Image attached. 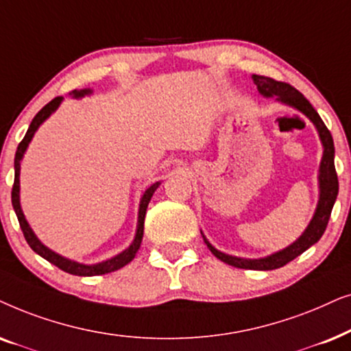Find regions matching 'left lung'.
Returning <instances> with one entry per match:
<instances>
[{
    "mask_svg": "<svg viewBox=\"0 0 351 351\" xmlns=\"http://www.w3.org/2000/svg\"><path fill=\"white\" fill-rule=\"evenodd\" d=\"M252 80L256 85V90L263 97H274L278 102H282L289 107L302 112L308 120L315 125L317 134H319L321 144H322V157L319 163V171H317V186H319V199H317V205L313 215L311 221L308 223L305 231L302 232V236L298 237L295 242H292L291 245H287L286 249L274 252V254L261 256V258H241V256L228 255L224 252L215 249L210 244L207 237L204 236V232L200 231V234L204 237V242L207 244L210 252L217 256L218 260L224 261V263L236 266V268L242 269H258V271H269L281 268V266L287 265L289 261L297 258L298 255H302L303 252L310 249L313 244H316L321 239V236L324 234L326 226L330 218V212L335 204L339 194V180L337 173H335L334 165V141L332 134L328 128H326L324 121L321 120V117L315 110V107L310 104V101L302 95L300 91H297L295 88L284 82H276L269 77H263V75H252Z\"/></svg>",
    "mask_w": 351,
    "mask_h": 351,
    "instance_id": "8db88e82",
    "label": "left lung"
}]
</instances>
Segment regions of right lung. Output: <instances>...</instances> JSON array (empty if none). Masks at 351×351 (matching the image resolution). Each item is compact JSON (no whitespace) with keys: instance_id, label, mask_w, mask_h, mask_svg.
Listing matches in <instances>:
<instances>
[{"instance_id":"add662e5","label":"right lung","mask_w":351,"mask_h":351,"mask_svg":"<svg viewBox=\"0 0 351 351\" xmlns=\"http://www.w3.org/2000/svg\"><path fill=\"white\" fill-rule=\"evenodd\" d=\"M91 93H93V90H90V88H85V90H73L72 93H69V95L72 97H77V99H80V97L91 95ZM62 101H64V97L60 96V97H54L53 101L48 102V104H46L43 109H41L38 114L34 117L29 130H27L25 136H23L21 144L17 146L16 157H14V186H12V194H11L12 207H14V212H16V215H17L19 224H21V230L23 232V236H25V241L29 242V245L32 247V250H34L35 254L43 256L45 260H48L49 263L56 265L58 268L65 271V273L75 274V276H99V274L112 273V271L123 268L125 265H128L130 261L136 256L139 247H141V242H143L144 218H146L147 205H149V202H151L154 193H156L162 181H156V183L151 184L146 191H144L141 202H139L138 224H136V232H134V239L132 244L127 247V249H125L123 252H120V254H117L115 256H112V258H107V260L99 261V263H95V265H85V263H80V261L65 258V256L56 254L54 250H51L49 247H46L43 242L36 237L34 230L30 228L29 221L25 219V215H23V212H22V207H21V162H22L23 156H25V151H27V147H29L30 141L35 136L36 130L43 125L45 120L49 119L51 114H54V112L58 110V107L60 106V102Z\"/></svg>"}]
</instances>
